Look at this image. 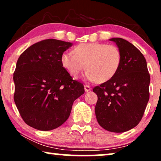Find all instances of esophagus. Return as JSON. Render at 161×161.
Segmentation results:
<instances>
[{
    "label": "esophagus",
    "instance_id": "esophagus-1",
    "mask_svg": "<svg viewBox=\"0 0 161 161\" xmlns=\"http://www.w3.org/2000/svg\"><path fill=\"white\" fill-rule=\"evenodd\" d=\"M92 89V88L89 85H84V90H85L86 92H89Z\"/></svg>",
    "mask_w": 161,
    "mask_h": 161
}]
</instances>
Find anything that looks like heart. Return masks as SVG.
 Returning <instances> with one entry per match:
<instances>
[{
    "label": "heart",
    "instance_id": "b5f03b06",
    "mask_svg": "<svg viewBox=\"0 0 161 161\" xmlns=\"http://www.w3.org/2000/svg\"><path fill=\"white\" fill-rule=\"evenodd\" d=\"M73 54L64 53L61 56V64L71 75L76 77L84 69V77L90 81L102 83L116 74L121 63L119 48L104 43H81L73 49Z\"/></svg>",
    "mask_w": 161,
    "mask_h": 161
}]
</instances>
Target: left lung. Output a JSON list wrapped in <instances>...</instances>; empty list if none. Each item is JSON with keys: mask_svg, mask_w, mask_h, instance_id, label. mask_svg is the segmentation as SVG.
I'll return each mask as SVG.
<instances>
[{"mask_svg": "<svg viewBox=\"0 0 161 161\" xmlns=\"http://www.w3.org/2000/svg\"><path fill=\"white\" fill-rule=\"evenodd\" d=\"M121 54V63L114 75L93 92L98 100L95 114L101 126L122 133L139 124L149 100L150 75L143 54L131 43L120 37L109 39Z\"/></svg>", "mask_w": 161, "mask_h": 161, "instance_id": "1", "label": "left lung"}]
</instances>
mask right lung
Returning a JSON list of instances; mask_svg holds the SVG:
<instances>
[{
    "instance_id": "right-lung-1",
    "label": "right lung",
    "mask_w": 161,
    "mask_h": 161,
    "mask_svg": "<svg viewBox=\"0 0 161 161\" xmlns=\"http://www.w3.org/2000/svg\"><path fill=\"white\" fill-rule=\"evenodd\" d=\"M72 43L47 39L20 54L13 74L14 101L23 121L40 130L63 124L73 102L84 93V85L61 64V56Z\"/></svg>"
}]
</instances>
